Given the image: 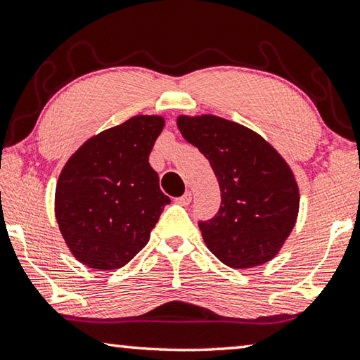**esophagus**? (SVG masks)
Returning a JSON list of instances; mask_svg holds the SVG:
<instances>
[{"instance_id":"esophagus-1","label":"esophagus","mask_w":360,"mask_h":360,"mask_svg":"<svg viewBox=\"0 0 360 360\" xmlns=\"http://www.w3.org/2000/svg\"><path fill=\"white\" fill-rule=\"evenodd\" d=\"M174 201L178 202V205H181V206H188V205H191V201H192V193L191 192H186L184 195H182V197L176 198Z\"/></svg>"}]
</instances>
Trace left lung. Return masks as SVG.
I'll use <instances>...</instances> for the list:
<instances>
[{
  "mask_svg": "<svg viewBox=\"0 0 360 360\" xmlns=\"http://www.w3.org/2000/svg\"><path fill=\"white\" fill-rule=\"evenodd\" d=\"M176 124L205 154L220 186L217 215L200 221L209 250L234 269L276 258L299 214V186L288 162L255 130L225 117L179 115Z\"/></svg>",
  "mask_w": 360,
  "mask_h": 360,
  "instance_id": "obj_1",
  "label": "left lung"
}]
</instances>
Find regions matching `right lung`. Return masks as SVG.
Wrapping results in <instances>:
<instances>
[{"label": "right lung", "mask_w": 360, "mask_h": 360, "mask_svg": "<svg viewBox=\"0 0 360 360\" xmlns=\"http://www.w3.org/2000/svg\"><path fill=\"white\" fill-rule=\"evenodd\" d=\"M163 127V116H132L88 139L61 169L55 217L64 243L82 264L120 269L148 244L169 202L149 165Z\"/></svg>", "instance_id": "right-lung-1"}]
</instances>
